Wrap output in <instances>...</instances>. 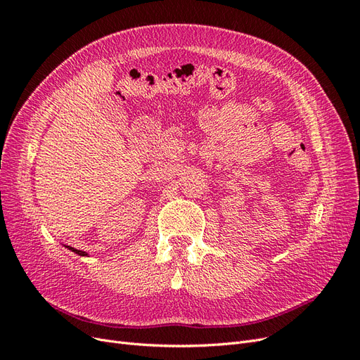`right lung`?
I'll list each match as a JSON object with an SVG mask.
<instances>
[{
	"instance_id": "obj_1",
	"label": "right lung",
	"mask_w": 360,
	"mask_h": 360,
	"mask_svg": "<svg viewBox=\"0 0 360 360\" xmlns=\"http://www.w3.org/2000/svg\"><path fill=\"white\" fill-rule=\"evenodd\" d=\"M68 248L70 249V250H73V252H76L78 255H86V252L85 250H82V249H78V248H73L72 245H68Z\"/></svg>"
}]
</instances>
